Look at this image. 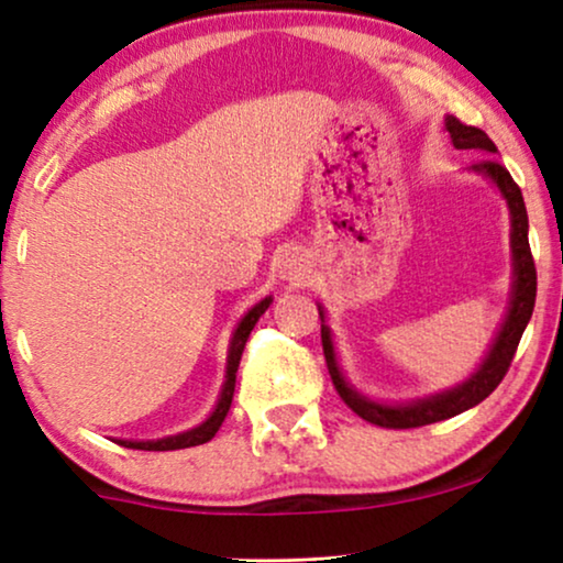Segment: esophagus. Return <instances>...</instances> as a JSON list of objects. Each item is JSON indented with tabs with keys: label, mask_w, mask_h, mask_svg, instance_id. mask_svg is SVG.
<instances>
[{
	"label": "esophagus",
	"mask_w": 563,
	"mask_h": 563,
	"mask_svg": "<svg viewBox=\"0 0 563 563\" xmlns=\"http://www.w3.org/2000/svg\"><path fill=\"white\" fill-rule=\"evenodd\" d=\"M276 272H279L282 279L299 282V279H305V274H307V261L302 258V253L284 251L279 261H276Z\"/></svg>",
	"instance_id": "esophagus-1"
}]
</instances>
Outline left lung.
Instances as JSON below:
<instances>
[{
    "instance_id": "8db88e82",
    "label": "left lung",
    "mask_w": 563,
    "mask_h": 563,
    "mask_svg": "<svg viewBox=\"0 0 563 563\" xmlns=\"http://www.w3.org/2000/svg\"><path fill=\"white\" fill-rule=\"evenodd\" d=\"M445 130H449L453 145L459 151H476L484 153L487 158L476 161L472 166L474 172H482L489 176L492 181L497 184V189L503 191L507 199V207H510L512 214V261H515V287H512V302L510 310H507V318L503 322V330H499L495 343L487 353V358L482 361V366L468 376L464 384L453 387L449 391H441V395L420 399V402L412 405H379L372 402V399H364L356 395L349 384H345L341 368L335 364L333 353V341H330L328 325L320 328L322 335V353H325V364L330 372V379H333V387L345 405L351 407L358 418L379 428H391V430H407V428H420L430 426V422L449 420L453 415L468 410V407L479 405L482 399H487L492 391L499 387V382L505 379L507 368L512 364L515 351H518V343L522 338V330H526L530 314H533L536 307V261L533 253H530L528 243V212L526 202H522V191L518 184L512 181V176L507 168L499 164L497 158H492L497 153L495 143L489 141V135L484 130L466 125L459 118H445ZM322 318V312H320Z\"/></svg>"
}]
</instances>
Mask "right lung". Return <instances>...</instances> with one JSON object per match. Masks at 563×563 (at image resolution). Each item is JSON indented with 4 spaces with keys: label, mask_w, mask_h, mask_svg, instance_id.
Returning <instances> with one entry per match:
<instances>
[{
    "label": "right lung",
    "mask_w": 563,
    "mask_h": 563,
    "mask_svg": "<svg viewBox=\"0 0 563 563\" xmlns=\"http://www.w3.org/2000/svg\"><path fill=\"white\" fill-rule=\"evenodd\" d=\"M268 305H272V297L261 299L256 307H251L249 314H245V318L241 320V325H238L235 335H233V343H230L225 387H222V395L218 399V405H214L212 415L202 422V426L191 428V430H187V433L161 438V441H118V443L125 445V449H137V451H176V449H189V445H202L207 441H212L214 433H218L220 426H222V420H225V415L230 410V402H233L235 374H238V364H241L245 343H249V335H251L253 325H256L261 314L268 310Z\"/></svg>",
    "instance_id": "add662e5"
}]
</instances>
